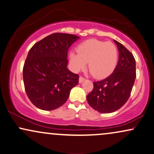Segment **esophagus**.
Segmentation results:
<instances>
[{"label": "esophagus", "mask_w": 154, "mask_h": 154, "mask_svg": "<svg viewBox=\"0 0 154 154\" xmlns=\"http://www.w3.org/2000/svg\"><path fill=\"white\" fill-rule=\"evenodd\" d=\"M85 80V79L84 78V77H79V83H82Z\"/></svg>", "instance_id": "1"}]
</instances>
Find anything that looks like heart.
Segmentation results:
<instances>
[{"label":"heart","instance_id":"heart-1","mask_svg":"<svg viewBox=\"0 0 154 154\" xmlns=\"http://www.w3.org/2000/svg\"><path fill=\"white\" fill-rule=\"evenodd\" d=\"M69 61L75 72L85 69L88 63L95 78L104 79L112 75L117 65L118 50L112 42L89 39L79 45L77 52H69Z\"/></svg>","mask_w":154,"mask_h":154}]
</instances>
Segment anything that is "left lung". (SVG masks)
Masks as SVG:
<instances>
[{"mask_svg": "<svg viewBox=\"0 0 154 154\" xmlns=\"http://www.w3.org/2000/svg\"><path fill=\"white\" fill-rule=\"evenodd\" d=\"M119 50L117 65L113 73L103 80L94 82L87 96V102L100 113H112L127 102L136 79V61L123 45L114 40Z\"/></svg>", "mask_w": 154, "mask_h": 154, "instance_id": "left-lung-1", "label": "left lung"}]
</instances>
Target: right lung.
<instances>
[{"instance_id": "obj_1", "label": "right lung", "mask_w": 154, "mask_h": 154, "mask_svg": "<svg viewBox=\"0 0 154 154\" xmlns=\"http://www.w3.org/2000/svg\"><path fill=\"white\" fill-rule=\"evenodd\" d=\"M79 37L53 33L29 50L23 75L29 100L42 110H54L63 105L71 89L78 85L79 75L67 69L69 48Z\"/></svg>"}]
</instances>
